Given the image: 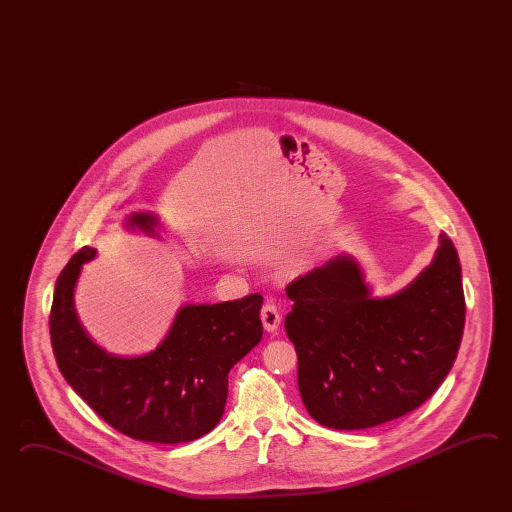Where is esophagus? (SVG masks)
<instances>
[{
  "label": "esophagus",
  "mask_w": 512,
  "mask_h": 512,
  "mask_svg": "<svg viewBox=\"0 0 512 512\" xmlns=\"http://www.w3.org/2000/svg\"><path fill=\"white\" fill-rule=\"evenodd\" d=\"M261 319L262 324H264V330L273 334V332H277L279 326H281L282 315L281 312L277 310L275 304L266 303L262 306Z\"/></svg>",
  "instance_id": "34e87169"
}]
</instances>
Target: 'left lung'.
<instances>
[{"label":"left lung","mask_w":512,"mask_h":512,"mask_svg":"<svg viewBox=\"0 0 512 512\" xmlns=\"http://www.w3.org/2000/svg\"><path fill=\"white\" fill-rule=\"evenodd\" d=\"M284 328L297 385L317 423L361 430L423 405L458 355L465 295L458 251L439 235L434 259L399 292L376 297L352 255H337L288 286Z\"/></svg>","instance_id":"8db88e82"}]
</instances>
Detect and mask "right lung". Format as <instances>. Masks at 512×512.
<instances>
[{
  "instance_id": "1",
  "label": "right lung",
  "mask_w": 512,
  "mask_h": 512,
  "mask_svg": "<svg viewBox=\"0 0 512 512\" xmlns=\"http://www.w3.org/2000/svg\"><path fill=\"white\" fill-rule=\"evenodd\" d=\"M126 228L160 237L155 213L127 215ZM98 251H76L54 286L51 343L58 368L94 412L129 438L146 443H188L217 427L228 374L261 343V293L239 301L188 303L178 308L162 343L127 357L96 345L78 319L76 282Z\"/></svg>"
}]
</instances>
